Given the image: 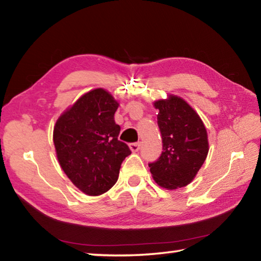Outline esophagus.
<instances>
[{"label":"esophagus","instance_id":"34e87169","mask_svg":"<svg viewBox=\"0 0 261 261\" xmlns=\"http://www.w3.org/2000/svg\"><path fill=\"white\" fill-rule=\"evenodd\" d=\"M129 147L132 152H138L140 149V143H131L129 144Z\"/></svg>","mask_w":261,"mask_h":261}]
</instances>
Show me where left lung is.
Returning a JSON list of instances; mask_svg holds the SVG:
<instances>
[{"instance_id": "left-lung-1", "label": "left lung", "mask_w": 261, "mask_h": 261, "mask_svg": "<svg viewBox=\"0 0 261 261\" xmlns=\"http://www.w3.org/2000/svg\"><path fill=\"white\" fill-rule=\"evenodd\" d=\"M158 125L162 137V153L148 163L160 187L174 190L192 182L208 154L207 131L199 117L182 98L169 95L158 100Z\"/></svg>"}]
</instances>
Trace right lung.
<instances>
[{
    "mask_svg": "<svg viewBox=\"0 0 261 261\" xmlns=\"http://www.w3.org/2000/svg\"><path fill=\"white\" fill-rule=\"evenodd\" d=\"M118 102L103 88L81 96L54 126V145L60 166L76 187L88 196L107 192L117 182L120 168L130 155L118 140L121 127L114 115Z\"/></svg>",
    "mask_w": 261,
    "mask_h": 261,
    "instance_id": "add662e5",
    "label": "right lung"
}]
</instances>
